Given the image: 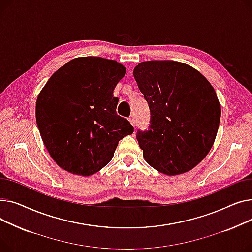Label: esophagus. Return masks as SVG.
<instances>
[{
	"label": "esophagus",
	"mask_w": 252,
	"mask_h": 252,
	"mask_svg": "<svg viewBox=\"0 0 252 252\" xmlns=\"http://www.w3.org/2000/svg\"><path fill=\"white\" fill-rule=\"evenodd\" d=\"M128 120H129V122L131 123V125L135 126V118H134V116L131 115V116L128 118Z\"/></svg>",
	"instance_id": "obj_1"
}]
</instances>
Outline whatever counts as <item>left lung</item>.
Masks as SVG:
<instances>
[{"label": "left lung", "instance_id": "1", "mask_svg": "<svg viewBox=\"0 0 252 252\" xmlns=\"http://www.w3.org/2000/svg\"><path fill=\"white\" fill-rule=\"evenodd\" d=\"M151 110L147 131L136 138L147 164L175 176L197 166L215 142L220 106L212 84L187 64L146 61L133 71Z\"/></svg>", "mask_w": 252, "mask_h": 252}]
</instances>
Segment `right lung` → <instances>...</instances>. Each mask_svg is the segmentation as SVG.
Wrapping results in <instances>:
<instances>
[{
  "instance_id": "obj_1",
  "label": "right lung",
  "mask_w": 252,
  "mask_h": 252,
  "mask_svg": "<svg viewBox=\"0 0 252 252\" xmlns=\"http://www.w3.org/2000/svg\"><path fill=\"white\" fill-rule=\"evenodd\" d=\"M126 68L115 60L80 57L59 68L40 91L35 107L41 139L56 164L91 176L113 158L132 125L118 116L113 92Z\"/></svg>"
}]
</instances>
